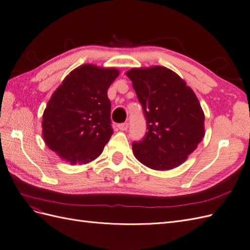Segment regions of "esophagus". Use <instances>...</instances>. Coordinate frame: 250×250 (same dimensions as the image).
Wrapping results in <instances>:
<instances>
[{
    "label": "esophagus",
    "instance_id": "34e87169",
    "mask_svg": "<svg viewBox=\"0 0 250 250\" xmlns=\"http://www.w3.org/2000/svg\"><path fill=\"white\" fill-rule=\"evenodd\" d=\"M128 124L127 122H124V123H121V124H119L118 125V127H119V129L120 130H122V131H125V130H127L128 129Z\"/></svg>",
    "mask_w": 250,
    "mask_h": 250
}]
</instances>
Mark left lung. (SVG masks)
I'll return each mask as SVG.
<instances>
[{
	"instance_id": "8db88e82",
	"label": "left lung",
	"mask_w": 250,
	"mask_h": 250,
	"mask_svg": "<svg viewBox=\"0 0 250 250\" xmlns=\"http://www.w3.org/2000/svg\"><path fill=\"white\" fill-rule=\"evenodd\" d=\"M147 121L145 137L132 143L134 156L153 170L186 162L204 137V113L192 88L165 66L126 72Z\"/></svg>"
}]
</instances>
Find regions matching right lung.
I'll list each match as a JSON object with an SVG mask.
<instances>
[{
	"label": "right lung",
	"instance_id": "right-lung-1",
	"mask_svg": "<svg viewBox=\"0 0 250 250\" xmlns=\"http://www.w3.org/2000/svg\"><path fill=\"white\" fill-rule=\"evenodd\" d=\"M117 69L83 64L53 93L42 115V137L62 160L87 164L99 156L112 132L107 89Z\"/></svg>",
	"mask_w": 250,
	"mask_h": 250
}]
</instances>
